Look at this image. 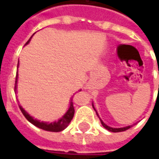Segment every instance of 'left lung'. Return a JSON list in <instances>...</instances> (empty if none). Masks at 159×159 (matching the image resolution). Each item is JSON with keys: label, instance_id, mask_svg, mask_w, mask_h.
I'll use <instances>...</instances> for the list:
<instances>
[{"label": "left lung", "instance_id": "8db88e82", "mask_svg": "<svg viewBox=\"0 0 159 159\" xmlns=\"http://www.w3.org/2000/svg\"><path fill=\"white\" fill-rule=\"evenodd\" d=\"M158 74H159V70H158ZM93 107H94V105H93ZM95 109V108H94ZM96 114H97V112H96ZM97 116H98V114H97ZM99 117V116H98ZM100 119V118H99ZM100 121H101L102 125V126L104 127V128H106L107 130H109V131L111 132H113V133H118V132H123V131H125V130H127V129H129L130 127H131L132 125H128V126H125V127H121V128H113V127H111V126H109V125H105L103 122H102V120L101 119H100Z\"/></svg>", "mask_w": 159, "mask_h": 159}]
</instances>
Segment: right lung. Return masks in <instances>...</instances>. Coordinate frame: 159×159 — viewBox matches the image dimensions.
I'll list each match as a JSON object with an SVG mask.
<instances>
[{"label": "right lung", "instance_id": "right-lung-1", "mask_svg": "<svg viewBox=\"0 0 159 159\" xmlns=\"http://www.w3.org/2000/svg\"><path fill=\"white\" fill-rule=\"evenodd\" d=\"M32 38V37H31ZM31 40V39L28 40L27 42L25 43V45L29 43V41ZM19 63V62H18ZM17 67H18V64H17ZM16 82H17V74L16 77V84H15V91L16 90ZM19 108L21 110L22 113L24 114V116L25 117V119H27L29 122H31L33 125L35 126L39 127L40 129H43L45 131L49 132H61L63 131L64 129H65L68 125L70 124V122L71 121V119L74 116V107H73V102H72V99L70 102V107L69 110L67 111V112L64 114V116L59 119L58 121H55V122H51V123H47V122H43V121H40L37 119H34L32 116H30L23 108L22 106L19 105Z\"/></svg>", "mask_w": 159, "mask_h": 159}]
</instances>
